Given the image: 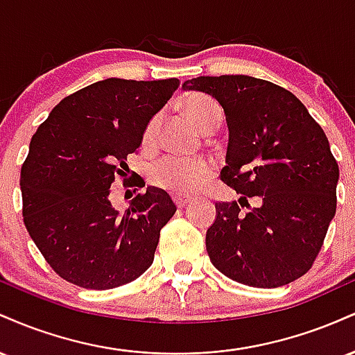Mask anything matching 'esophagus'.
I'll use <instances>...</instances> for the list:
<instances>
[{
    "mask_svg": "<svg viewBox=\"0 0 355 355\" xmlns=\"http://www.w3.org/2000/svg\"><path fill=\"white\" fill-rule=\"evenodd\" d=\"M173 202H175V205L178 207V209H183V207L189 205L190 198L189 197H180V195H177V197H173Z\"/></svg>",
    "mask_w": 355,
    "mask_h": 355,
    "instance_id": "esophagus-1",
    "label": "esophagus"
}]
</instances>
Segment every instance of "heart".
Returning a JSON list of instances; mask_svg holds the SVG:
<instances>
[{
	"label": "heart",
	"mask_w": 355,
	"mask_h": 355,
	"mask_svg": "<svg viewBox=\"0 0 355 355\" xmlns=\"http://www.w3.org/2000/svg\"><path fill=\"white\" fill-rule=\"evenodd\" d=\"M185 115L193 121V125L203 133H207L215 123L222 120V110L218 103L210 96L191 93L182 103ZM158 128H160V115H155L144 130L145 146H152L157 140ZM211 166L203 158H178L166 157L157 162L150 170V180L153 185L160 187L175 195H190L197 191L209 180Z\"/></svg>",
	"instance_id": "b5f03b06"
}]
</instances>
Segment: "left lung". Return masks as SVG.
<instances>
[{
  "mask_svg": "<svg viewBox=\"0 0 355 355\" xmlns=\"http://www.w3.org/2000/svg\"><path fill=\"white\" fill-rule=\"evenodd\" d=\"M183 89L210 95L229 126L220 178L260 207L215 203L207 252L217 270L248 287L294 282L312 267L336 215L339 165L320 125L294 93L247 75L198 76Z\"/></svg>",
  "mask_w": 355,
  "mask_h": 355,
  "instance_id": "left-lung-1",
  "label": "left lung"
}]
</instances>
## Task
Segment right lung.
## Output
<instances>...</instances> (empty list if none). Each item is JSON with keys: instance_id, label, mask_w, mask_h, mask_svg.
Listing matches in <instances>:
<instances>
[{"instance_id": "obj_1", "label": "right lung", "mask_w": 355, "mask_h": 355, "mask_svg": "<svg viewBox=\"0 0 355 355\" xmlns=\"http://www.w3.org/2000/svg\"><path fill=\"white\" fill-rule=\"evenodd\" d=\"M178 85L177 78L96 81L61 100L36 130L19 178L23 218L61 279L107 291L152 266L162 227L177 207L165 190L146 187L120 214L110 187L116 175L125 177L126 157Z\"/></svg>"}]
</instances>
